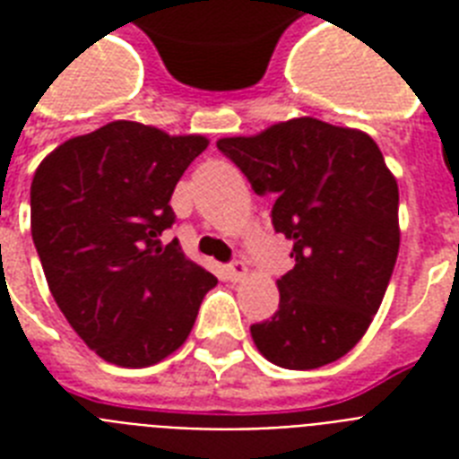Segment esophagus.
<instances>
[{
	"label": "esophagus",
	"instance_id": "esophagus-1",
	"mask_svg": "<svg viewBox=\"0 0 459 459\" xmlns=\"http://www.w3.org/2000/svg\"><path fill=\"white\" fill-rule=\"evenodd\" d=\"M245 273H247V266H245L243 259H233V262L226 264V276H229L230 281H240Z\"/></svg>",
	"mask_w": 459,
	"mask_h": 459
}]
</instances>
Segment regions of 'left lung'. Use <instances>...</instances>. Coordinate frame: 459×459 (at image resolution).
<instances>
[{"label":"left lung","instance_id":"1","mask_svg":"<svg viewBox=\"0 0 459 459\" xmlns=\"http://www.w3.org/2000/svg\"><path fill=\"white\" fill-rule=\"evenodd\" d=\"M216 147L255 193L276 197L273 230L293 243L279 309L252 324V341L283 369L341 359L369 328L398 259V183L384 154L367 133L309 117Z\"/></svg>","mask_w":459,"mask_h":459}]
</instances>
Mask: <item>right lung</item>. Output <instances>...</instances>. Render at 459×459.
I'll use <instances>...</instances> for the list:
<instances>
[{
  "label": "right lung",
  "instance_id": "add662e5",
  "mask_svg": "<svg viewBox=\"0 0 459 459\" xmlns=\"http://www.w3.org/2000/svg\"><path fill=\"white\" fill-rule=\"evenodd\" d=\"M202 135L111 121L66 140L35 171L32 243L54 300L90 350L150 367L186 342L216 276L161 243L173 187L207 150Z\"/></svg>",
  "mask_w": 459,
  "mask_h": 459
}]
</instances>
